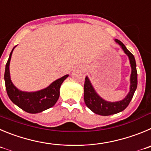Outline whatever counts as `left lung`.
Here are the masks:
<instances>
[{
	"label": "left lung",
	"mask_w": 151,
	"mask_h": 151,
	"mask_svg": "<svg viewBox=\"0 0 151 151\" xmlns=\"http://www.w3.org/2000/svg\"><path fill=\"white\" fill-rule=\"evenodd\" d=\"M115 42L121 46L125 54L128 56L130 64L131 74L129 78L130 85H129V91L126 97L121 101H114V102L107 101L101 98L97 93L88 76L86 77L85 83H84V101L86 105L94 113L100 115H104V116L113 115L124 110L129 105L137 88V71H136V63L134 56L127 49L121 41L118 39H115Z\"/></svg>",
	"instance_id": "1"
}]
</instances>
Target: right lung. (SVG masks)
<instances>
[{
  "label": "right lung",
  "mask_w": 151,
  "mask_h": 151,
  "mask_svg": "<svg viewBox=\"0 0 151 151\" xmlns=\"http://www.w3.org/2000/svg\"><path fill=\"white\" fill-rule=\"evenodd\" d=\"M11 51L6 64L4 80L6 92L9 99L18 107L28 113L36 114L43 112L55 105L60 97V89L62 83L68 77V74L57 79L46 88L36 91H21L12 83L9 72V64L12 51Z\"/></svg>",
  "instance_id": "obj_1"
}]
</instances>
